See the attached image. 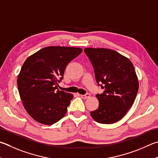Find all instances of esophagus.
Listing matches in <instances>:
<instances>
[{"instance_id": "34e87169", "label": "esophagus", "mask_w": 158, "mask_h": 158, "mask_svg": "<svg viewBox=\"0 0 158 158\" xmlns=\"http://www.w3.org/2000/svg\"><path fill=\"white\" fill-rule=\"evenodd\" d=\"M81 97L82 99H88V98H89V97H90V94H89V93H86V94H81Z\"/></svg>"}]
</instances>
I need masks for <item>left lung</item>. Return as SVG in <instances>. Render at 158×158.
I'll list each match as a JSON object with an SVG mask.
<instances>
[{
    "instance_id": "obj_1",
    "label": "left lung",
    "mask_w": 158,
    "mask_h": 158,
    "mask_svg": "<svg viewBox=\"0 0 158 158\" xmlns=\"http://www.w3.org/2000/svg\"><path fill=\"white\" fill-rule=\"evenodd\" d=\"M84 52L94 68L97 83L104 90L96 94L99 106L90 112L91 116L100 124L118 122L133 106L138 92L133 65L127 57L113 50L88 48Z\"/></svg>"
}]
</instances>
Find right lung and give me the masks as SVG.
<instances>
[{
	"label": "right lung",
	"instance_id": "add662e5",
	"mask_svg": "<svg viewBox=\"0 0 158 158\" xmlns=\"http://www.w3.org/2000/svg\"><path fill=\"white\" fill-rule=\"evenodd\" d=\"M82 52L79 48L49 46L25 60L17 79L20 97L27 113L45 125H52L66 114L73 98L57 90L67 65Z\"/></svg>",
	"mask_w": 158,
	"mask_h": 158
}]
</instances>
